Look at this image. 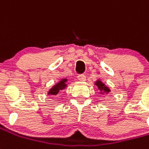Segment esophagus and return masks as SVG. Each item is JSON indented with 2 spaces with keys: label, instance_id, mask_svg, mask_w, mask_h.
I'll list each match as a JSON object with an SVG mask.
<instances>
[{
  "label": "esophagus",
  "instance_id": "1",
  "mask_svg": "<svg viewBox=\"0 0 149 149\" xmlns=\"http://www.w3.org/2000/svg\"><path fill=\"white\" fill-rule=\"evenodd\" d=\"M77 78L80 81H85V80H86V77H85V75H79L77 77Z\"/></svg>",
  "mask_w": 149,
  "mask_h": 149
}]
</instances>
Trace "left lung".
<instances>
[{"label":"left lung","mask_w":149,"mask_h":149,"mask_svg":"<svg viewBox=\"0 0 149 149\" xmlns=\"http://www.w3.org/2000/svg\"><path fill=\"white\" fill-rule=\"evenodd\" d=\"M95 85L97 87V89L100 90V93L102 94H107L111 92V89L109 87H107V85L104 84L103 82L101 80H97L95 81Z\"/></svg>","instance_id":"obj_1"}]
</instances>
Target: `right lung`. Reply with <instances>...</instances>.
Wrapping results in <instances>:
<instances>
[{
	"mask_svg": "<svg viewBox=\"0 0 149 149\" xmlns=\"http://www.w3.org/2000/svg\"><path fill=\"white\" fill-rule=\"evenodd\" d=\"M68 81L67 78H62L60 80V81L56 83V85H54L49 89V91L47 92V94L48 95H51V96H53V95H57L59 93H60L63 89H64L66 87H67V84L66 82Z\"/></svg>",
	"mask_w": 149,
	"mask_h": 149,
	"instance_id": "1",
	"label": "right lung"
}]
</instances>
